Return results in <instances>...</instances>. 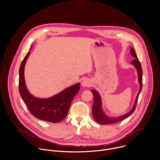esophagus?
Returning a JSON list of instances; mask_svg holds the SVG:
<instances>
[{"mask_svg": "<svg viewBox=\"0 0 160 160\" xmlns=\"http://www.w3.org/2000/svg\"><path fill=\"white\" fill-rule=\"evenodd\" d=\"M91 81L89 79H88V78H86V79H84L81 82V85L83 87H89L91 86Z\"/></svg>", "mask_w": 160, "mask_h": 160, "instance_id": "34e87169", "label": "esophagus"}]
</instances>
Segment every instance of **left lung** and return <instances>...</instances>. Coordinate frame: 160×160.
<instances>
[{
  "label": "left lung",
  "mask_w": 160,
  "mask_h": 160,
  "mask_svg": "<svg viewBox=\"0 0 160 160\" xmlns=\"http://www.w3.org/2000/svg\"><path fill=\"white\" fill-rule=\"evenodd\" d=\"M130 52H131V54L135 58L134 60L131 61V64L137 69L138 76V82H139V92L137 94L134 106L132 108V109L128 113H126V114H125L122 116L116 117V118H115V117L114 118L109 117L108 116L106 115V114L104 112V111L102 110L101 98L99 94L95 89H92L91 92H92V94H93V96H94V103H93V105H92V116H93V118H94V120L97 122H98L99 124H112V123H115V122L121 121L127 118L128 117H129L134 112V111L136 108L137 101H138V97H139V93H140V92L141 91V89H142V68H141V64H140V62H139V61L138 59V57L136 56V54L134 49L131 48Z\"/></svg>",
  "instance_id": "obj_1"
}]
</instances>
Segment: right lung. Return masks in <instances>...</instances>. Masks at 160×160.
I'll list each match as a JSON object with an SVG mask.
<instances>
[{"label": "right lung", "instance_id": "obj_1", "mask_svg": "<svg viewBox=\"0 0 160 160\" xmlns=\"http://www.w3.org/2000/svg\"><path fill=\"white\" fill-rule=\"evenodd\" d=\"M29 54L30 51L25 56L19 69L20 95L31 113L36 118L51 122H60L66 117L71 102L80 89V84L66 88L49 98L41 99L33 96L29 92L24 79V67Z\"/></svg>", "mask_w": 160, "mask_h": 160}]
</instances>
